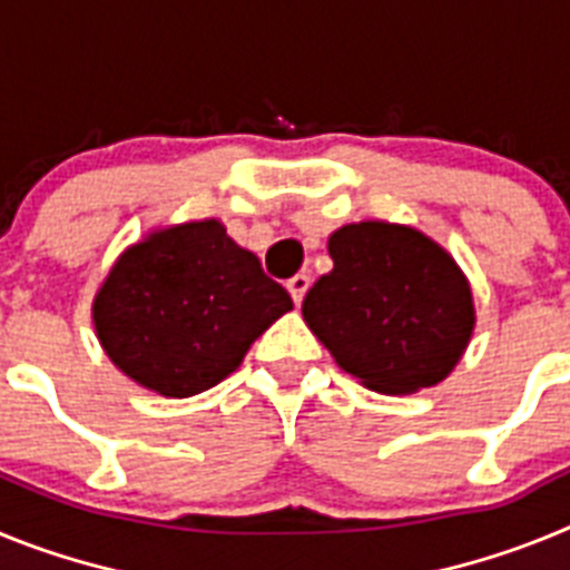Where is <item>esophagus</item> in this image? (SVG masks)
Masks as SVG:
<instances>
[{
	"label": "esophagus",
	"instance_id": "obj_1",
	"mask_svg": "<svg viewBox=\"0 0 570 570\" xmlns=\"http://www.w3.org/2000/svg\"><path fill=\"white\" fill-rule=\"evenodd\" d=\"M308 288H311V276L308 274H296V276H291V279H288V291H291V296H294L296 305H302V299H305Z\"/></svg>",
	"mask_w": 570,
	"mask_h": 570
}]
</instances>
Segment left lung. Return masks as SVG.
Returning <instances> with one entry per match:
<instances>
[{"instance_id":"obj_1","label":"left lung","mask_w":570,"mask_h":570,"mask_svg":"<svg viewBox=\"0 0 570 570\" xmlns=\"http://www.w3.org/2000/svg\"><path fill=\"white\" fill-rule=\"evenodd\" d=\"M334 271L305 294L302 316L336 365L380 394L445 380L473 334V296L454 256L407 225H342Z\"/></svg>"}]
</instances>
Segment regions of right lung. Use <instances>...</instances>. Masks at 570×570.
<instances>
[{"label":"right lung","mask_w":570,"mask_h":570,"mask_svg":"<svg viewBox=\"0 0 570 570\" xmlns=\"http://www.w3.org/2000/svg\"><path fill=\"white\" fill-rule=\"evenodd\" d=\"M294 308L216 219L154 230L125 250L94 299V325L122 374L163 396L234 374L256 336Z\"/></svg>","instance_id":"right-lung-1"}]
</instances>
